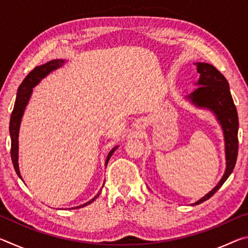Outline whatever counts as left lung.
I'll return each instance as SVG.
<instances>
[{
	"label": "left lung",
	"mask_w": 248,
	"mask_h": 248,
	"mask_svg": "<svg viewBox=\"0 0 248 248\" xmlns=\"http://www.w3.org/2000/svg\"><path fill=\"white\" fill-rule=\"evenodd\" d=\"M194 64L199 73V79L196 83L199 87L186 96V98L195 106L209 109L216 115L223 130L226 159V169L221 180L211 191L192 204L196 205L211 198L232 174L238 152V117L229 83L220 71L204 62H196Z\"/></svg>",
	"instance_id": "obj_1"
}]
</instances>
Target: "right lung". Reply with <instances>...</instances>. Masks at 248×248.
I'll return each mask as SVG.
<instances>
[{
  "label": "right lung",
  "mask_w": 248,
  "mask_h": 248,
  "mask_svg": "<svg viewBox=\"0 0 248 248\" xmlns=\"http://www.w3.org/2000/svg\"><path fill=\"white\" fill-rule=\"evenodd\" d=\"M64 62L65 61L62 60V59H56V60L49 61V62H47V63H45L43 65L36 66V68L33 69L31 72H29L27 77L24 78V81L22 82V84H20L18 87L17 96H16V100H15V105H14V109H13V111H12V116H11V120H10V134H11V141H12L11 142L12 162H13L15 171H16V174L19 176V178H22V176H20V171H19V167H18V132H19V125H20V121H22V117L24 115L25 108H26L28 100H29V98H31L33 87H35L44 78L47 77L49 73H51L52 71L57 70L60 68V66L63 65ZM117 148H118V146H115V148L112 149L110 152H109L105 165H107L109 158L111 157V155L114 154ZM100 191L94 197L93 199L90 200L89 202L84 203L82 205H78V207H75L74 209L85 207V205L92 203L99 196Z\"/></svg>",
  "instance_id": "add662e5"
}]
</instances>
